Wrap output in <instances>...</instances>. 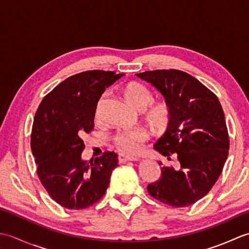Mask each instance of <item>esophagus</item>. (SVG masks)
<instances>
[{
	"label": "esophagus",
	"mask_w": 249,
	"mask_h": 249,
	"mask_svg": "<svg viewBox=\"0 0 249 249\" xmlns=\"http://www.w3.org/2000/svg\"><path fill=\"white\" fill-rule=\"evenodd\" d=\"M118 160L120 163H124L126 161H134V160H138V157L136 156H125V155H119L118 156Z\"/></svg>",
	"instance_id": "1"
}]
</instances>
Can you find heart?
Returning a JSON list of instances; mask_svg holds the SVG:
<instances>
[{"mask_svg":"<svg viewBox=\"0 0 249 249\" xmlns=\"http://www.w3.org/2000/svg\"><path fill=\"white\" fill-rule=\"evenodd\" d=\"M123 94L131 107L139 111H143L153 100V95L150 89L143 84L135 81L125 84L123 87ZM99 103L95 109V118L98 116ZM171 109L165 102H156L144 110L146 123L155 131L166 130L171 122ZM147 140H149V135L144 129L141 128L121 130L112 137L113 144L116 150L128 155L138 153Z\"/></svg>","mask_w":249,"mask_h":249,"instance_id":"b5f03b06","label":"heart"}]
</instances>
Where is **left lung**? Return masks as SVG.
I'll use <instances>...</instances> for the list:
<instances>
[{
	"label": "left lung",
	"instance_id": "8db88e82",
	"mask_svg": "<svg viewBox=\"0 0 249 249\" xmlns=\"http://www.w3.org/2000/svg\"><path fill=\"white\" fill-rule=\"evenodd\" d=\"M137 76L153 84L171 109L170 124L154 149L178 160L177 168L161 167V177L147 185V192L172 208L192 205L212 189L229 154L223 107L211 89L185 71L157 70Z\"/></svg>",
	"mask_w": 249,
	"mask_h": 249
}]
</instances>
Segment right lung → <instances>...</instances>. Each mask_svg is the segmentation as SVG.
<instances>
[{
	"label": "right lung",
	"instance_id": "add662e5",
	"mask_svg": "<svg viewBox=\"0 0 249 249\" xmlns=\"http://www.w3.org/2000/svg\"><path fill=\"white\" fill-rule=\"evenodd\" d=\"M114 71H87L68 77L41 100L33 122L31 149L37 176L50 197L68 210H82L102 199L118 154L106 151L81 160L82 138L94 128L95 109L106 88L120 79Z\"/></svg>",
	"mask_w": 249,
	"mask_h": 249
}]
</instances>
